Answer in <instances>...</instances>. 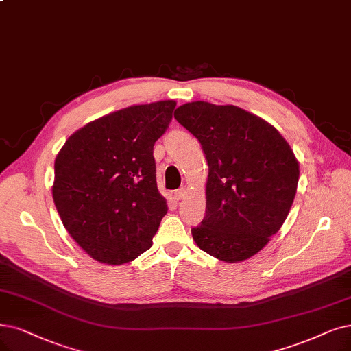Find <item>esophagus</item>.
<instances>
[{"label":"esophagus","mask_w":351,"mask_h":351,"mask_svg":"<svg viewBox=\"0 0 351 351\" xmlns=\"http://www.w3.org/2000/svg\"><path fill=\"white\" fill-rule=\"evenodd\" d=\"M187 193H189V189L184 186V187H181V189H178L176 193H174V199L176 200H183L186 195H187Z\"/></svg>","instance_id":"34e87169"}]
</instances>
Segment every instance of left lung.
<instances>
[{"mask_svg":"<svg viewBox=\"0 0 351 351\" xmlns=\"http://www.w3.org/2000/svg\"><path fill=\"white\" fill-rule=\"evenodd\" d=\"M174 118L202 145L208 165L206 215L194 242L224 262L245 261L281 229L297 193L300 165L272 125L233 106L197 101Z\"/></svg>","mask_w":351,"mask_h":351,"instance_id":"8db88e82","label":"left lung"}]
</instances>
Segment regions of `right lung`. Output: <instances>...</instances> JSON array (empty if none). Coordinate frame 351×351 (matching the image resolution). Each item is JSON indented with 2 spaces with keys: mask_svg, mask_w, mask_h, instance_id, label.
<instances>
[{
  "mask_svg": "<svg viewBox=\"0 0 351 351\" xmlns=\"http://www.w3.org/2000/svg\"><path fill=\"white\" fill-rule=\"evenodd\" d=\"M174 109V101H161L117 110L76 131L56 157V208L97 262L122 265L151 247L168 210L157 189L154 144Z\"/></svg>",
  "mask_w": 351,
  "mask_h": 351,
  "instance_id": "1",
  "label": "right lung"
}]
</instances>
